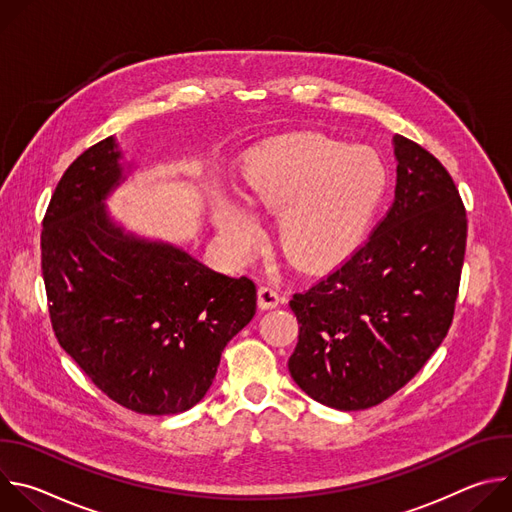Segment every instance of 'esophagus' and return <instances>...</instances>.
<instances>
[{"label":"esophagus","mask_w":512,"mask_h":512,"mask_svg":"<svg viewBox=\"0 0 512 512\" xmlns=\"http://www.w3.org/2000/svg\"><path fill=\"white\" fill-rule=\"evenodd\" d=\"M257 298H259V308L261 310H269V308H275L283 302V298L279 296V291L273 289L271 285H261L259 291H257Z\"/></svg>","instance_id":"esophagus-1"}]
</instances>
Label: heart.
Instances as JSON below:
<instances>
[{"instance_id":"heart-1","label":"heart","mask_w":512,"mask_h":512,"mask_svg":"<svg viewBox=\"0 0 512 512\" xmlns=\"http://www.w3.org/2000/svg\"><path fill=\"white\" fill-rule=\"evenodd\" d=\"M243 178L259 212L280 214L283 255L302 269H324L344 259L367 233L385 194L387 168L367 145L296 133L257 150ZM214 223L235 259H247L263 241L257 216L235 198L214 202Z\"/></svg>"}]
</instances>
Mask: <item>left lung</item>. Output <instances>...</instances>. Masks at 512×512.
<instances>
[{"label":"left lung","instance_id":"8db88e82","mask_svg":"<svg viewBox=\"0 0 512 512\" xmlns=\"http://www.w3.org/2000/svg\"><path fill=\"white\" fill-rule=\"evenodd\" d=\"M395 202L348 261L289 302L287 360L314 401L358 411L407 385L446 338L466 253V210L448 170L393 135Z\"/></svg>","mask_w":512,"mask_h":512}]
</instances>
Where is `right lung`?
Listing matches in <instances>:
<instances>
[{
  "label": "right lung",
  "instance_id": "1",
  "mask_svg": "<svg viewBox=\"0 0 512 512\" xmlns=\"http://www.w3.org/2000/svg\"><path fill=\"white\" fill-rule=\"evenodd\" d=\"M135 170L115 135L68 166L42 223V275L56 338L87 377L131 411L172 415L206 395L257 289L115 221L107 198Z\"/></svg>",
  "mask_w": 512,
  "mask_h": 512
}]
</instances>
